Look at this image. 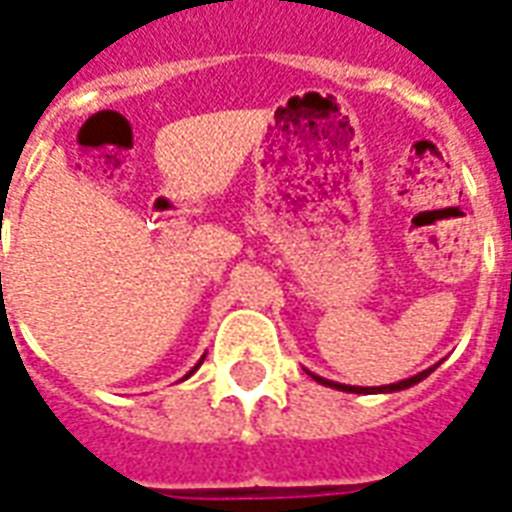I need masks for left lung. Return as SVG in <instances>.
Masks as SVG:
<instances>
[{"label": "left lung", "instance_id": "8db88e82", "mask_svg": "<svg viewBox=\"0 0 512 512\" xmlns=\"http://www.w3.org/2000/svg\"><path fill=\"white\" fill-rule=\"evenodd\" d=\"M430 373H433V367L430 370H422V373H417V376L406 378V381H397V384H386V386H348V384H337V381H326V378L321 376H310L318 381V384L323 386H332V389H343V392H356V395H370V392H400V389H408V386L419 384L422 378H428Z\"/></svg>", "mask_w": 512, "mask_h": 512}]
</instances>
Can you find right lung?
Segmentation results:
<instances>
[{"label":"right lung","mask_w":512,"mask_h":512,"mask_svg":"<svg viewBox=\"0 0 512 512\" xmlns=\"http://www.w3.org/2000/svg\"><path fill=\"white\" fill-rule=\"evenodd\" d=\"M200 365H202V359H200ZM200 365H197V367H200ZM197 367H194V370H197ZM194 370H191V373H194ZM191 373H189V376H191ZM189 376H186V378H189Z\"/></svg>","instance_id":"add662e5"}]
</instances>
